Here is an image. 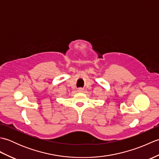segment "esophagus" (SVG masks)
I'll use <instances>...</instances> for the list:
<instances>
[{
  "mask_svg": "<svg viewBox=\"0 0 159 159\" xmlns=\"http://www.w3.org/2000/svg\"><path fill=\"white\" fill-rule=\"evenodd\" d=\"M83 91V89L82 88H79V89H78V92H82Z\"/></svg>",
  "mask_w": 159,
  "mask_h": 159,
  "instance_id": "34e87169",
  "label": "esophagus"
}]
</instances>
